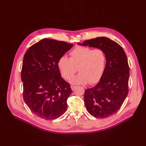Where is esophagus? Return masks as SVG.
<instances>
[{"instance_id":"1","label":"esophagus","mask_w":146,"mask_h":146,"mask_svg":"<svg viewBox=\"0 0 146 146\" xmlns=\"http://www.w3.org/2000/svg\"><path fill=\"white\" fill-rule=\"evenodd\" d=\"M71 89H72V91H74L75 89H76V86H74V85H71Z\"/></svg>"}]
</instances>
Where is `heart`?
<instances>
[{
  "instance_id": "1",
  "label": "heart",
  "mask_w": 146,
  "mask_h": 146,
  "mask_svg": "<svg viewBox=\"0 0 146 146\" xmlns=\"http://www.w3.org/2000/svg\"><path fill=\"white\" fill-rule=\"evenodd\" d=\"M106 55L100 48L92 49L90 47L77 46L69 52V58L64 56L58 60V68L63 77L69 80L78 70L77 75L72 77L70 82L74 85H85L89 82H98L104 72Z\"/></svg>"
}]
</instances>
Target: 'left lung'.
I'll use <instances>...</instances> for the list:
<instances>
[{
  "mask_svg": "<svg viewBox=\"0 0 146 146\" xmlns=\"http://www.w3.org/2000/svg\"><path fill=\"white\" fill-rule=\"evenodd\" d=\"M79 45L100 48L106 55L104 72L99 82L87 89L84 102L87 111L96 118H106L121 108L129 92V66L123 48L107 37L86 40Z\"/></svg>",
  "mask_w": 146,
  "mask_h": 146,
  "instance_id": "left-lung-1",
  "label": "left lung"
}]
</instances>
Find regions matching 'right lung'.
Instances as JSON below:
<instances>
[{"label": "right lung", "mask_w": 146, "mask_h": 146, "mask_svg": "<svg viewBox=\"0 0 146 146\" xmlns=\"http://www.w3.org/2000/svg\"><path fill=\"white\" fill-rule=\"evenodd\" d=\"M72 46L45 38L34 44L24 55L21 70L24 100L32 112L42 119L58 118L68 108L72 90L61 77L57 63Z\"/></svg>", "instance_id": "right-lung-1"}]
</instances>
